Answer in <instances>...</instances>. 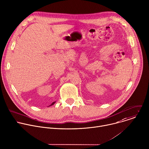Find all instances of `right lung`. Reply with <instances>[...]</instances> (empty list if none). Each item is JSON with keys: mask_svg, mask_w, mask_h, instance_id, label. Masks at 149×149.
<instances>
[{"mask_svg": "<svg viewBox=\"0 0 149 149\" xmlns=\"http://www.w3.org/2000/svg\"><path fill=\"white\" fill-rule=\"evenodd\" d=\"M54 103H55V102H53V103H52V104L50 106H52V105H53Z\"/></svg>", "mask_w": 149, "mask_h": 149, "instance_id": "obj_1", "label": "right lung"}]
</instances>
